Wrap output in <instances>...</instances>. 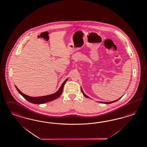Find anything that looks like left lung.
<instances>
[{"label":"left lung","mask_w":147,"mask_h":147,"mask_svg":"<svg viewBox=\"0 0 147 147\" xmlns=\"http://www.w3.org/2000/svg\"><path fill=\"white\" fill-rule=\"evenodd\" d=\"M81 91L82 92V93H83V94L86 97V98H89V97L87 96V95H86L84 93V92H83V90H82V89L81 88ZM120 98H119V99H117V100H115V101H111V102H99L100 103H106V104H109V103H113V102H116V101H117L118 100H119Z\"/></svg>","instance_id":"1"}]
</instances>
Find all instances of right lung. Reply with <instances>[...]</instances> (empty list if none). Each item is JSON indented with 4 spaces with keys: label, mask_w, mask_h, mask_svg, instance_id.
<instances>
[{
    "label": "right lung",
    "mask_w": 147,
    "mask_h": 147,
    "mask_svg": "<svg viewBox=\"0 0 147 147\" xmlns=\"http://www.w3.org/2000/svg\"><path fill=\"white\" fill-rule=\"evenodd\" d=\"M67 78L66 80L63 83V84H61V86H60V88L59 89V90L56 92H55L53 94L49 95H46V96H39V97H31L29 96H28L27 95H25L24 94L22 93L18 88L16 86H15L17 90V91L18 92L22 95L23 98L25 99H26L28 101H29V102L31 103H34V104H42V103H46L49 101H53L54 100L57 99V98H59L61 95V94H62L63 92V88L66 82L67 81Z\"/></svg>",
    "instance_id": "add662e5"
}]
</instances>
